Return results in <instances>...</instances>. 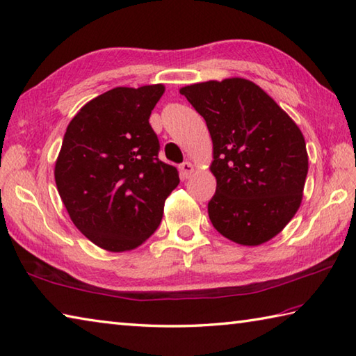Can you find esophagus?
Here are the masks:
<instances>
[{"label":"esophagus","mask_w":356,"mask_h":356,"mask_svg":"<svg viewBox=\"0 0 356 356\" xmlns=\"http://www.w3.org/2000/svg\"><path fill=\"white\" fill-rule=\"evenodd\" d=\"M179 170H180V176L184 179H190L191 174L195 172V166H193L191 161H184V163L179 166Z\"/></svg>","instance_id":"esophagus-1"}]
</instances>
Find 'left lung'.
Instances as JSON below:
<instances>
[{"label":"left lung","mask_w":356,"mask_h":356,"mask_svg":"<svg viewBox=\"0 0 356 356\" xmlns=\"http://www.w3.org/2000/svg\"><path fill=\"white\" fill-rule=\"evenodd\" d=\"M179 92L204 116L211 137L213 227L249 248L273 240L302 204L308 154L299 126L244 77L191 83Z\"/></svg>","instance_id":"8db88e82"}]
</instances>
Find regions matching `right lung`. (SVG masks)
Here are the masks:
<instances>
[{
  "label": "right lung",
  "mask_w": 356,
  "mask_h": 356,
  "mask_svg": "<svg viewBox=\"0 0 356 356\" xmlns=\"http://www.w3.org/2000/svg\"><path fill=\"white\" fill-rule=\"evenodd\" d=\"M163 83L116 87L88 101L70 121L54 179L71 221L98 248L137 249L163 216L179 171L159 159L149 116Z\"/></svg>",
  "instance_id": "right-lung-1"
}]
</instances>
